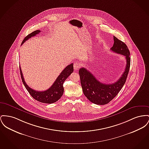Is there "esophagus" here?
Instances as JSON below:
<instances>
[{
  "label": "esophagus",
  "instance_id": "esophagus-1",
  "mask_svg": "<svg viewBox=\"0 0 149 149\" xmlns=\"http://www.w3.org/2000/svg\"><path fill=\"white\" fill-rule=\"evenodd\" d=\"M80 68V65L79 63H78V62L74 63V70H78Z\"/></svg>",
  "mask_w": 149,
  "mask_h": 149
}]
</instances>
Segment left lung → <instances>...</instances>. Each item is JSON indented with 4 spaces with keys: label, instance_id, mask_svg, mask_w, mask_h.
<instances>
[{
    "label": "left lung",
    "instance_id": "left-lung-1",
    "mask_svg": "<svg viewBox=\"0 0 149 149\" xmlns=\"http://www.w3.org/2000/svg\"><path fill=\"white\" fill-rule=\"evenodd\" d=\"M114 41L113 46L110 49L114 52L124 56L127 61L124 72L118 80L112 84L102 83L87 69L81 68L79 70L84 95L95 104L105 105L110 102L122 88L129 72L131 64L130 51L126 44L114 36Z\"/></svg>",
    "mask_w": 149,
    "mask_h": 149
}]
</instances>
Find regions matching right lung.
<instances>
[{
    "instance_id": "right-lung-1",
    "label": "right lung",
    "mask_w": 149,
    "mask_h": 149,
    "mask_svg": "<svg viewBox=\"0 0 149 149\" xmlns=\"http://www.w3.org/2000/svg\"><path fill=\"white\" fill-rule=\"evenodd\" d=\"M40 32V31L38 30L34 31L31 34L27 35L23 40L21 44L25 43V41H26L29 38L34 36L36 34H38ZM73 68L74 67L72 63L66 66L60 73L59 76L57 77V78L53 84L52 86L49 89L44 91H36L29 87L25 81L21 68L20 74L24 85L25 86L27 91L29 92L30 95L33 97V98H34L36 101H39L40 102L50 104L57 101L61 97L64 91L63 84L65 80L67 79L69 77L70 74L74 71Z\"/></svg>"
}]
</instances>
